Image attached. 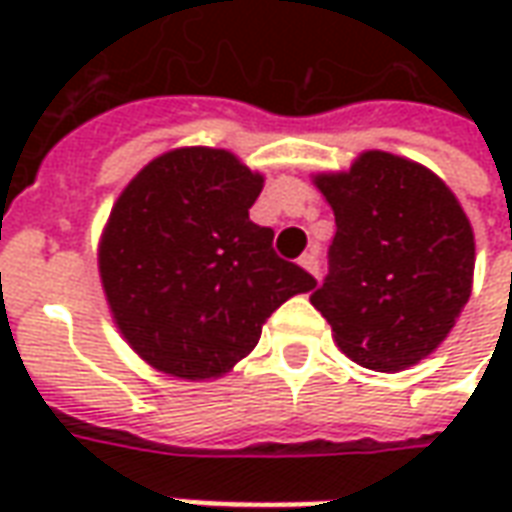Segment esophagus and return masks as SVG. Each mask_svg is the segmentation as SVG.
I'll return each mask as SVG.
<instances>
[{"label":"esophagus","mask_w":512,"mask_h":512,"mask_svg":"<svg viewBox=\"0 0 512 512\" xmlns=\"http://www.w3.org/2000/svg\"><path fill=\"white\" fill-rule=\"evenodd\" d=\"M299 266L304 268V271H310L312 277H318V271H321V268H318V252H315V249L304 252V255L299 257Z\"/></svg>","instance_id":"esophagus-1"}]
</instances>
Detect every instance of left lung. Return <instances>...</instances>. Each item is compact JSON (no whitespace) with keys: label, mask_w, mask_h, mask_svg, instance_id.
Segmentation results:
<instances>
[{"label":"left lung","mask_w":512,"mask_h":512,"mask_svg":"<svg viewBox=\"0 0 512 512\" xmlns=\"http://www.w3.org/2000/svg\"><path fill=\"white\" fill-rule=\"evenodd\" d=\"M337 233L310 296L356 365L397 373L439 348L472 296L474 233L450 186L411 158L365 150L312 175Z\"/></svg>","instance_id":"1"}]
</instances>
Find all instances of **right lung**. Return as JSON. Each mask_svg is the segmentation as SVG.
Masks as SVG:
<instances>
[{
    "label": "right lung",
    "instance_id": "1",
    "mask_svg": "<svg viewBox=\"0 0 512 512\" xmlns=\"http://www.w3.org/2000/svg\"><path fill=\"white\" fill-rule=\"evenodd\" d=\"M266 178L222 147H175L136 172L98 241L106 304L134 354L186 381L230 373L315 279L249 219Z\"/></svg>",
    "mask_w": 512,
    "mask_h": 512
}]
</instances>
